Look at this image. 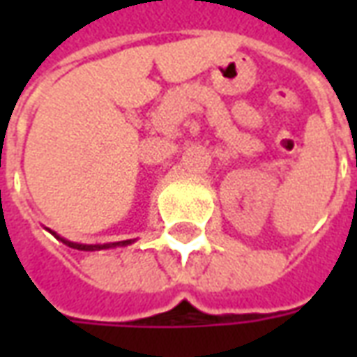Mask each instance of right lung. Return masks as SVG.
I'll return each mask as SVG.
<instances>
[{
  "label": "right lung",
  "mask_w": 357,
  "mask_h": 357,
  "mask_svg": "<svg viewBox=\"0 0 357 357\" xmlns=\"http://www.w3.org/2000/svg\"><path fill=\"white\" fill-rule=\"evenodd\" d=\"M53 233V231H51ZM55 237H57L59 241H63L66 247L70 248H76V250H88V252H91V250H105V248H114V247H126V245H132L133 241H120V243H109V245H82V243H73V241H66L63 239V237H59L57 233H53Z\"/></svg>",
  "instance_id": "obj_1"
}]
</instances>
